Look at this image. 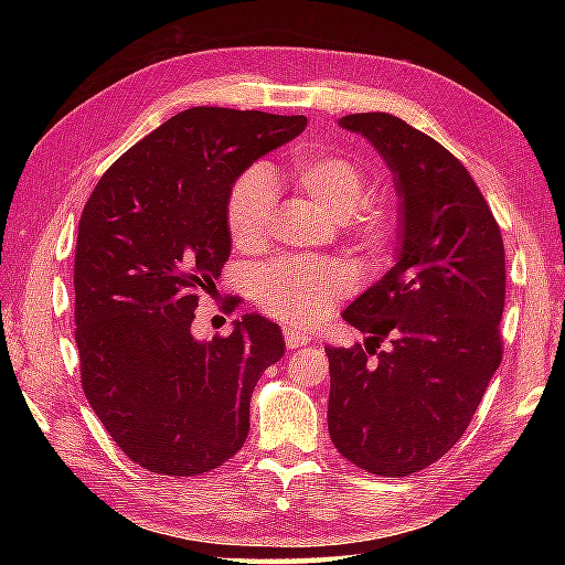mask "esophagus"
I'll list each match as a JSON object with an SVG mask.
<instances>
[{
  "label": "esophagus",
  "instance_id": "34e87169",
  "mask_svg": "<svg viewBox=\"0 0 565 565\" xmlns=\"http://www.w3.org/2000/svg\"><path fill=\"white\" fill-rule=\"evenodd\" d=\"M284 342H286V350H298V347L310 344V334L303 330H286Z\"/></svg>",
  "mask_w": 565,
  "mask_h": 565
}]
</instances>
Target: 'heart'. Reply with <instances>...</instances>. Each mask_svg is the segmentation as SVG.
Returning a JSON list of instances; mask_svg holds the SVG:
<instances>
[{
	"label": "heart",
	"instance_id": "heart-1",
	"mask_svg": "<svg viewBox=\"0 0 565 565\" xmlns=\"http://www.w3.org/2000/svg\"><path fill=\"white\" fill-rule=\"evenodd\" d=\"M291 184L338 218L340 237L369 262L386 257L395 218L386 203L369 199V174L354 158L338 150L301 148L289 167ZM276 215L274 182L264 167H247L227 189L225 227L231 243L252 252L269 239ZM354 274L338 259H276L255 274V301L286 326L308 328L326 318L352 291Z\"/></svg>",
	"mask_w": 565,
	"mask_h": 565
}]
</instances>
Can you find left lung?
<instances>
[{
    "label": "left lung",
    "mask_w": 565,
    "mask_h": 565,
    "mask_svg": "<svg viewBox=\"0 0 565 565\" xmlns=\"http://www.w3.org/2000/svg\"><path fill=\"white\" fill-rule=\"evenodd\" d=\"M340 124L393 170L403 245L398 264L342 313L366 344L326 350L328 427L344 459L403 478L461 439L500 366L505 247L473 177L435 138L383 111ZM386 339L392 350L371 360Z\"/></svg>",
    "instance_id": "1"
}]
</instances>
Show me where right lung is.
I'll return each mask as SVG.
<instances>
[{"instance_id":"obj_1","label":"right lung","mask_w":565,"mask_h":565,"mask_svg":"<svg viewBox=\"0 0 565 565\" xmlns=\"http://www.w3.org/2000/svg\"><path fill=\"white\" fill-rule=\"evenodd\" d=\"M303 128L306 116L194 106L126 150L82 211V391L121 451L152 473L201 476L243 449L252 391L284 356L279 326L262 316L211 342H196L191 322L231 257L227 189Z\"/></svg>"}]
</instances>
